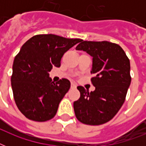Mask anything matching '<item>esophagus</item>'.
Here are the masks:
<instances>
[{"mask_svg": "<svg viewBox=\"0 0 146 146\" xmlns=\"http://www.w3.org/2000/svg\"><path fill=\"white\" fill-rule=\"evenodd\" d=\"M70 88H71V89H76V85L75 83H71Z\"/></svg>", "mask_w": 146, "mask_h": 146, "instance_id": "esophagus-1", "label": "esophagus"}]
</instances>
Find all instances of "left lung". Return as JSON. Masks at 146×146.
<instances>
[{"label": "left lung", "instance_id": "1", "mask_svg": "<svg viewBox=\"0 0 146 146\" xmlns=\"http://www.w3.org/2000/svg\"><path fill=\"white\" fill-rule=\"evenodd\" d=\"M76 50L92 56V84L96 90L89 92L78 86L80 98L73 103L77 120L97 126L111 120L124 103L131 82L130 63L121 47L112 42L82 40Z\"/></svg>", "mask_w": 146, "mask_h": 146}]
</instances>
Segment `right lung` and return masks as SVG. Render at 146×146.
Masks as SVG:
<instances>
[{
	"instance_id": "add662e5",
	"label": "right lung",
	"mask_w": 146,
	"mask_h": 146,
	"mask_svg": "<svg viewBox=\"0 0 146 146\" xmlns=\"http://www.w3.org/2000/svg\"><path fill=\"white\" fill-rule=\"evenodd\" d=\"M81 41L43 34L34 35L22 46L13 64L11 86L17 108L26 118L44 122L54 117L70 82L62 79L54 83L48 73L60 66L64 53Z\"/></svg>"
}]
</instances>
